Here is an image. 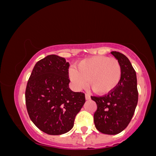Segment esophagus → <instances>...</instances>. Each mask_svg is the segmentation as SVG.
<instances>
[{
  "label": "esophagus",
  "instance_id": "obj_1",
  "mask_svg": "<svg viewBox=\"0 0 156 156\" xmlns=\"http://www.w3.org/2000/svg\"><path fill=\"white\" fill-rule=\"evenodd\" d=\"M85 98L87 101H88V100H90V96L88 94H85Z\"/></svg>",
  "mask_w": 156,
  "mask_h": 156
}]
</instances>
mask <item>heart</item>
Segmentation results:
<instances>
[{
    "instance_id": "obj_1",
    "label": "heart",
    "mask_w": 156,
    "mask_h": 156,
    "mask_svg": "<svg viewBox=\"0 0 156 156\" xmlns=\"http://www.w3.org/2000/svg\"><path fill=\"white\" fill-rule=\"evenodd\" d=\"M69 80L76 90L89 85L98 94H107L114 90L122 77L119 62L114 58L98 55L85 58L77 64V68H69Z\"/></svg>"
}]
</instances>
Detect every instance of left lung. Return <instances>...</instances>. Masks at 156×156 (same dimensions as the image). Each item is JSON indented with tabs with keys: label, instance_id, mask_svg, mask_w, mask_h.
Returning <instances> with one entry per match:
<instances>
[{
	"label": "left lung",
	"instance_id": "1",
	"mask_svg": "<svg viewBox=\"0 0 156 156\" xmlns=\"http://www.w3.org/2000/svg\"><path fill=\"white\" fill-rule=\"evenodd\" d=\"M111 53L121 65L120 81L108 94L91 98L98 107L94 114L96 128L103 133L115 135L125 130L131 120L138 103V90L136 74L129 59L119 52Z\"/></svg>",
	"mask_w": 156,
	"mask_h": 156
}]
</instances>
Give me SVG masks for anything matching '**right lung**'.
<instances>
[{
  "label": "right lung",
  "mask_w": 156,
  "mask_h": 156,
  "mask_svg": "<svg viewBox=\"0 0 156 156\" xmlns=\"http://www.w3.org/2000/svg\"><path fill=\"white\" fill-rule=\"evenodd\" d=\"M69 62L49 55L37 62L28 80L26 104L30 119L49 135L69 131L76 116L85 103L83 92L69 88Z\"/></svg>",
  "instance_id": "1"
}]
</instances>
